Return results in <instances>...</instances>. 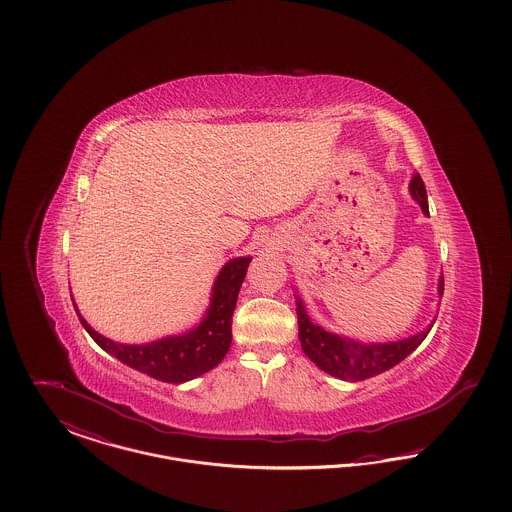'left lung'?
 <instances>
[{"instance_id": "left-lung-1", "label": "left lung", "mask_w": 512, "mask_h": 512, "mask_svg": "<svg viewBox=\"0 0 512 512\" xmlns=\"http://www.w3.org/2000/svg\"><path fill=\"white\" fill-rule=\"evenodd\" d=\"M409 192L413 195L414 201L420 205L422 213L430 215L428 195L418 172L414 174L409 184ZM438 293L439 297L443 295V276H439ZM295 303H297L295 311H297L301 349L320 370L347 382L366 380L390 370L391 366L399 365L424 341L436 322L432 320V324H428L426 330L405 340L363 343V341L349 340L338 334L326 332L307 315L305 305L299 297Z\"/></svg>"}]
</instances>
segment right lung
I'll return each mask as SVG.
<instances>
[{
    "label": "right lung",
    "instance_id": "obj_1",
    "mask_svg": "<svg viewBox=\"0 0 512 512\" xmlns=\"http://www.w3.org/2000/svg\"><path fill=\"white\" fill-rule=\"evenodd\" d=\"M249 263L251 257H236L220 268L205 317L195 328L178 336L140 345L119 343L98 334L78 313L73 299L74 309L86 332L103 351L155 380L182 384L215 368L228 353L232 343V315Z\"/></svg>",
    "mask_w": 512,
    "mask_h": 512
}]
</instances>
